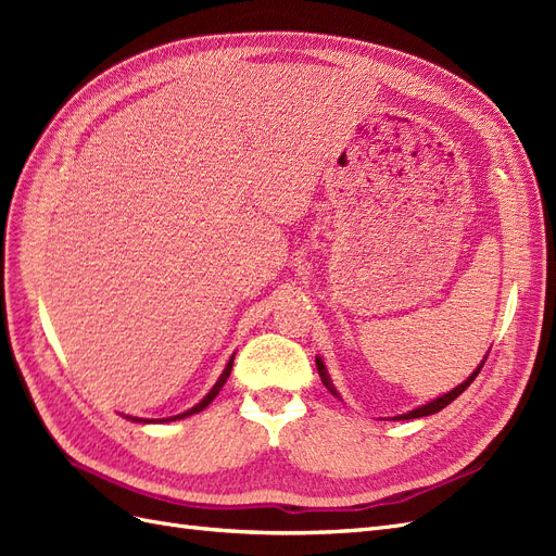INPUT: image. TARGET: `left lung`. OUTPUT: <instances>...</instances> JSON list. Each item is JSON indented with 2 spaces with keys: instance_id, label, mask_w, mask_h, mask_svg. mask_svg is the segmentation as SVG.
Masks as SVG:
<instances>
[{
  "instance_id": "obj_1",
  "label": "left lung",
  "mask_w": 556,
  "mask_h": 556,
  "mask_svg": "<svg viewBox=\"0 0 556 556\" xmlns=\"http://www.w3.org/2000/svg\"><path fill=\"white\" fill-rule=\"evenodd\" d=\"M486 359V357H484ZM484 359H482V364L476 368L473 374H470L462 384H457L454 387V390H450L447 394H443V396H439V399H433V401H429V403H425V406H419V408H415V410H410V413H406V415H396L394 419H417V417H427V415H433V413H439V410H443L447 403H452L454 399H457L466 387L473 382L476 378H478V374H480V368L484 366ZM315 364H317V374H319V378H323V382H325V387L327 390L333 394V396H339V392H336V387L331 384V378H329V374H327V368H325V364H323V359L319 357H315Z\"/></svg>"
}]
</instances>
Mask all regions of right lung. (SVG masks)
Wrapping results in <instances>:
<instances>
[{
	"mask_svg": "<svg viewBox=\"0 0 556 556\" xmlns=\"http://www.w3.org/2000/svg\"><path fill=\"white\" fill-rule=\"evenodd\" d=\"M231 366H233V355H231V359L227 362V366H225V371H223V376L220 378H217V382L213 384V390L204 396V399H201L199 403H197V406L194 408H190V410H185V413H180V415H176V417H162V419H157V422H176V419H182V417H190V415H194V413H201V410H204L206 406H208V403L217 396V394H220V390H223V384L227 382V378H229V374H231ZM127 419H131V422H153V419H141V417H129L127 415Z\"/></svg>",
	"mask_w": 556,
	"mask_h": 556,
	"instance_id": "right-lung-1",
	"label": "right lung"
}]
</instances>
